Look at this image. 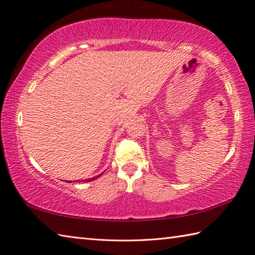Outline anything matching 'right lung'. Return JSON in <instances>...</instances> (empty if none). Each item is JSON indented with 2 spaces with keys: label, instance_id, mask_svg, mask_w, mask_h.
I'll list each match as a JSON object with an SVG mask.
<instances>
[{
  "label": "right lung",
  "instance_id": "add662e5",
  "mask_svg": "<svg viewBox=\"0 0 255 255\" xmlns=\"http://www.w3.org/2000/svg\"><path fill=\"white\" fill-rule=\"evenodd\" d=\"M102 175V174H101ZM100 176H95V177H92V178H88V180H83L82 182H91V181H94L95 180V178H99ZM72 182V181H71ZM71 182H70V183H71Z\"/></svg>",
  "mask_w": 255,
  "mask_h": 255
}]
</instances>
